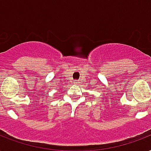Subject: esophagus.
I'll return each mask as SVG.
<instances>
[{
	"label": "esophagus",
	"instance_id": "34e87169",
	"mask_svg": "<svg viewBox=\"0 0 151 151\" xmlns=\"http://www.w3.org/2000/svg\"><path fill=\"white\" fill-rule=\"evenodd\" d=\"M74 83H76H76H78V82H77V81H75Z\"/></svg>",
	"mask_w": 151,
	"mask_h": 151
}]
</instances>
